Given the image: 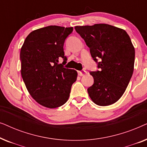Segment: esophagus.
<instances>
[{"mask_svg":"<svg viewBox=\"0 0 147 147\" xmlns=\"http://www.w3.org/2000/svg\"><path fill=\"white\" fill-rule=\"evenodd\" d=\"M78 75H79L80 76H83L85 75L86 74H87V71H86V70L82 69V70H81V71H78Z\"/></svg>","mask_w":147,"mask_h":147,"instance_id":"1","label":"esophagus"}]
</instances>
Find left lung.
<instances>
[{
	"instance_id": "left-lung-1",
	"label": "left lung",
	"mask_w": 147,
	"mask_h": 147,
	"mask_svg": "<svg viewBox=\"0 0 147 147\" xmlns=\"http://www.w3.org/2000/svg\"><path fill=\"white\" fill-rule=\"evenodd\" d=\"M75 29L99 69L90 73L94 78V84L88 88L90 98L98 106L115 103L125 92L134 71L135 50L129 35L108 24L76 26Z\"/></svg>"
}]
</instances>
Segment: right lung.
Wrapping results in <instances>:
<instances>
[{
	"instance_id": "obj_1",
	"label": "right lung",
	"mask_w": 147,
	"mask_h": 147,
	"mask_svg": "<svg viewBox=\"0 0 147 147\" xmlns=\"http://www.w3.org/2000/svg\"><path fill=\"white\" fill-rule=\"evenodd\" d=\"M72 31L73 27L55 25L41 28L29 33L21 47L22 78L32 98L45 107L63 105L77 80V71L63 66L67 59L63 45Z\"/></svg>"
}]
</instances>
